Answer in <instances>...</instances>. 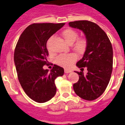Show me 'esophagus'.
Segmentation results:
<instances>
[{
	"label": "esophagus",
	"instance_id": "34e87169",
	"mask_svg": "<svg viewBox=\"0 0 125 125\" xmlns=\"http://www.w3.org/2000/svg\"><path fill=\"white\" fill-rule=\"evenodd\" d=\"M64 72L65 73H71V70H69V69H65Z\"/></svg>",
	"mask_w": 125,
	"mask_h": 125
}]
</instances>
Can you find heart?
I'll return each mask as SVG.
<instances>
[{
  "mask_svg": "<svg viewBox=\"0 0 125 125\" xmlns=\"http://www.w3.org/2000/svg\"><path fill=\"white\" fill-rule=\"evenodd\" d=\"M62 35L68 44H72L75 42L73 45V49L78 53H83L86 48L87 42L86 39L83 38H78V33L72 29H68L62 32ZM77 59V56L74 53H69L66 54H61L56 59V62L57 64L64 67V68H69L74 62Z\"/></svg>",
  "mask_w": 125,
  "mask_h": 125,
  "instance_id": "obj_1",
  "label": "heart"
}]
</instances>
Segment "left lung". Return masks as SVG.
Segmentation results:
<instances>
[{"mask_svg": "<svg viewBox=\"0 0 125 125\" xmlns=\"http://www.w3.org/2000/svg\"><path fill=\"white\" fill-rule=\"evenodd\" d=\"M69 25L82 31L86 39V48L83 57L76 66L82 71L79 80L73 84L74 92L84 100H96L104 93L110 82L113 69V52L108 36L98 25L88 21L71 22ZM83 67L88 73L84 75Z\"/></svg>", "mask_w": 125, "mask_h": 125, "instance_id": "obj_1", "label": "left lung"}]
</instances>
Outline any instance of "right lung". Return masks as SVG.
<instances>
[{"label": "right lung", "instance_id": "1", "mask_svg": "<svg viewBox=\"0 0 125 125\" xmlns=\"http://www.w3.org/2000/svg\"><path fill=\"white\" fill-rule=\"evenodd\" d=\"M64 23H41L29 25L19 39L14 51V63L24 92L37 103H45L54 96V81L64 74V69L54 64L49 71L44 69L49 55L46 43Z\"/></svg>", "mask_w": 125, "mask_h": 125}]
</instances>
